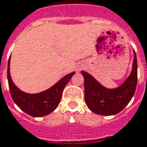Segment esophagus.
<instances>
[{
    "label": "esophagus",
    "mask_w": 147,
    "mask_h": 147,
    "mask_svg": "<svg viewBox=\"0 0 147 147\" xmlns=\"http://www.w3.org/2000/svg\"><path fill=\"white\" fill-rule=\"evenodd\" d=\"M80 70H81V68H78V69H77V71H80Z\"/></svg>",
    "instance_id": "obj_1"
}]
</instances>
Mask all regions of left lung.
Returning a JSON list of instances; mask_svg holds the SVG:
<instances>
[{
	"label": "left lung",
	"instance_id": "8db88e82",
	"mask_svg": "<svg viewBox=\"0 0 147 147\" xmlns=\"http://www.w3.org/2000/svg\"><path fill=\"white\" fill-rule=\"evenodd\" d=\"M137 57L134 50L131 74L117 88H106L91 75L82 71L84 78V98L88 108L100 115H114L123 111L134 95L137 86Z\"/></svg>",
	"mask_w": 147,
	"mask_h": 147
}]
</instances>
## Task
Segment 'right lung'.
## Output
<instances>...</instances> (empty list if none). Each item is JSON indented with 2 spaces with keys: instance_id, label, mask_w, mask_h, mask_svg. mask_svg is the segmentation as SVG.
Wrapping results in <instances>:
<instances>
[{
  "instance_id": "right-lung-1",
  "label": "right lung",
  "mask_w": 147,
  "mask_h": 147,
  "mask_svg": "<svg viewBox=\"0 0 147 147\" xmlns=\"http://www.w3.org/2000/svg\"><path fill=\"white\" fill-rule=\"evenodd\" d=\"M10 58L8 62L7 77L10 94L13 100L23 111L32 117H42L49 115L56 109L62 97L65 86L75 74L74 71L60 79L51 88L39 93L24 92L13 83L10 75Z\"/></svg>"
}]
</instances>
